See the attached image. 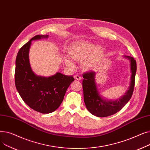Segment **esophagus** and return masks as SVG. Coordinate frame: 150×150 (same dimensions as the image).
Segmentation results:
<instances>
[{
    "label": "esophagus",
    "mask_w": 150,
    "mask_h": 150,
    "mask_svg": "<svg viewBox=\"0 0 150 150\" xmlns=\"http://www.w3.org/2000/svg\"><path fill=\"white\" fill-rule=\"evenodd\" d=\"M74 78H75V80H81V77L80 75H74Z\"/></svg>",
    "instance_id": "34e87169"
}]
</instances>
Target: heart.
Instances as JSON below:
<instances>
[{
    "label": "heart",
    "mask_w": 150,
    "mask_h": 150,
    "mask_svg": "<svg viewBox=\"0 0 150 150\" xmlns=\"http://www.w3.org/2000/svg\"><path fill=\"white\" fill-rule=\"evenodd\" d=\"M70 57L77 62H82L81 67L85 70H89L95 67L103 58L104 50L101 47L91 42H83L75 44L69 52ZM67 66L73 67L74 64L69 58L65 59Z\"/></svg>",
    "instance_id": "obj_1"
}]
</instances>
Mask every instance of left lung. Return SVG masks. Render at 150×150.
Returning a JSON list of instances; mask_svg holds the SVG:
<instances>
[{
  "label": "left lung",
  "mask_w": 150,
  "mask_h": 150,
  "mask_svg": "<svg viewBox=\"0 0 150 150\" xmlns=\"http://www.w3.org/2000/svg\"><path fill=\"white\" fill-rule=\"evenodd\" d=\"M131 62V83L129 89L119 100L115 101L103 99L99 94L95 81L96 72L94 71L84 74L83 89L84 101L89 112L99 117H108L119 112L131 99L135 84V76L137 70L136 61L133 57L125 56Z\"/></svg>",
  "instance_id": "1"
}]
</instances>
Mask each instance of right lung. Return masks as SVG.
<instances>
[{"instance_id":"obj_1","label":"right lung","mask_w":150,"mask_h":150,"mask_svg":"<svg viewBox=\"0 0 150 150\" xmlns=\"http://www.w3.org/2000/svg\"><path fill=\"white\" fill-rule=\"evenodd\" d=\"M43 38H48V35L34 36L19 50L16 59L15 85L22 99L30 108L48 114L59 108L74 78L59 72L47 78L34 74L29 62L30 47L31 41Z\"/></svg>"}]
</instances>
